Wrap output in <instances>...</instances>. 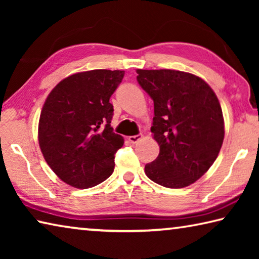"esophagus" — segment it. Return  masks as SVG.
Listing matches in <instances>:
<instances>
[{
	"mask_svg": "<svg viewBox=\"0 0 259 259\" xmlns=\"http://www.w3.org/2000/svg\"><path fill=\"white\" fill-rule=\"evenodd\" d=\"M143 138V135L142 134H139V135H136V136H130L129 137V142L130 143H133V144H136V143H138L140 139Z\"/></svg>",
	"mask_w": 259,
	"mask_h": 259,
	"instance_id": "34e87169",
	"label": "esophagus"
}]
</instances>
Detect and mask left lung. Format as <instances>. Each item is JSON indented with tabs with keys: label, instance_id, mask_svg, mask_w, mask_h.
<instances>
[{
	"label": "left lung",
	"instance_id": "8db88e82",
	"mask_svg": "<svg viewBox=\"0 0 259 259\" xmlns=\"http://www.w3.org/2000/svg\"><path fill=\"white\" fill-rule=\"evenodd\" d=\"M137 81L154 103L151 131L160 146L145 165L161 186L182 188L208 171L224 140L221 104L202 78L174 69H137Z\"/></svg>",
	"mask_w": 259,
	"mask_h": 259
}]
</instances>
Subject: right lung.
Instances as JSON below:
<instances>
[{
    "mask_svg": "<svg viewBox=\"0 0 259 259\" xmlns=\"http://www.w3.org/2000/svg\"><path fill=\"white\" fill-rule=\"evenodd\" d=\"M124 71L94 69L60 81L48 96L38 122V144L57 176L76 188L94 187L111 176L123 137L111 126L109 98Z\"/></svg>",
    "mask_w": 259,
    "mask_h": 259,
    "instance_id": "obj_1",
    "label": "right lung"
}]
</instances>
